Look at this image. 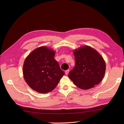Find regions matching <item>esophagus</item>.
<instances>
[{"instance_id": "esophagus-1", "label": "esophagus", "mask_w": 124, "mask_h": 124, "mask_svg": "<svg viewBox=\"0 0 124 124\" xmlns=\"http://www.w3.org/2000/svg\"><path fill=\"white\" fill-rule=\"evenodd\" d=\"M69 69L66 70V71H65V74H66V75H67V74L69 73Z\"/></svg>"}]
</instances>
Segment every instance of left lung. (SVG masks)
<instances>
[{
    "label": "left lung",
    "instance_id": "8db88e82",
    "mask_svg": "<svg viewBox=\"0 0 124 124\" xmlns=\"http://www.w3.org/2000/svg\"><path fill=\"white\" fill-rule=\"evenodd\" d=\"M75 65L68 77L76 86L88 89L98 84L106 71V64L101 56L89 46L74 51Z\"/></svg>",
    "mask_w": 124,
    "mask_h": 124
}]
</instances>
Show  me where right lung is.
<instances>
[{
	"label": "right lung",
	"mask_w": 124,
	"mask_h": 124,
	"mask_svg": "<svg viewBox=\"0 0 124 124\" xmlns=\"http://www.w3.org/2000/svg\"><path fill=\"white\" fill-rule=\"evenodd\" d=\"M55 52L46 47L37 48L26 58L23 66L24 80L40 93L53 90L65 74L54 59Z\"/></svg>",
	"instance_id": "1"
}]
</instances>
